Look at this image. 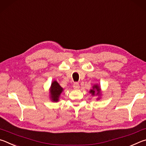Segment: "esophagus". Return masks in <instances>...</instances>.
<instances>
[{
  "instance_id": "34e87169",
  "label": "esophagus",
  "mask_w": 146,
  "mask_h": 146,
  "mask_svg": "<svg viewBox=\"0 0 146 146\" xmlns=\"http://www.w3.org/2000/svg\"><path fill=\"white\" fill-rule=\"evenodd\" d=\"M73 88L75 89V90H78V89L80 88V85H79L78 83H74L73 85Z\"/></svg>"
}]
</instances>
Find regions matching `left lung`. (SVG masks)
Returning a JSON list of instances; mask_svg holds the SVG:
<instances>
[{
    "mask_svg": "<svg viewBox=\"0 0 146 146\" xmlns=\"http://www.w3.org/2000/svg\"><path fill=\"white\" fill-rule=\"evenodd\" d=\"M96 91H97V95L98 96H100V91H101V89H100V86H99L98 85H95L93 86V88L90 90V92L92 94V95L94 96L95 95V93H96Z\"/></svg>",
    "mask_w": 146,
    "mask_h": 146,
    "instance_id": "1",
    "label": "left lung"
}]
</instances>
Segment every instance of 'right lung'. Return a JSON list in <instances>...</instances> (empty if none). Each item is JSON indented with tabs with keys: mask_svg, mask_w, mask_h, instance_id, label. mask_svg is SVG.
Segmentation results:
<instances>
[{
	"mask_svg": "<svg viewBox=\"0 0 146 146\" xmlns=\"http://www.w3.org/2000/svg\"><path fill=\"white\" fill-rule=\"evenodd\" d=\"M63 90V88L59 85V83L56 81H54L51 84L50 88V99L54 102H58L60 98V94Z\"/></svg>",
	"mask_w": 146,
	"mask_h": 146,
	"instance_id": "add662e5",
	"label": "right lung"
}]
</instances>
